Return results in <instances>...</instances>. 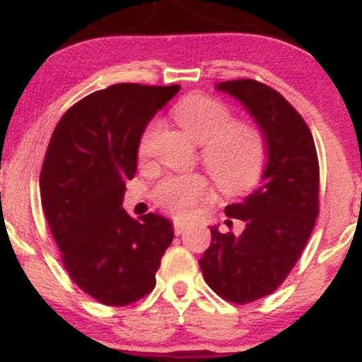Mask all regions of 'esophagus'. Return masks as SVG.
I'll use <instances>...</instances> for the list:
<instances>
[{
  "instance_id": "34e87169",
  "label": "esophagus",
  "mask_w": 362,
  "mask_h": 362,
  "mask_svg": "<svg viewBox=\"0 0 362 362\" xmlns=\"http://www.w3.org/2000/svg\"><path fill=\"white\" fill-rule=\"evenodd\" d=\"M185 224H182V223H175L173 224V233L175 235H182V233H185Z\"/></svg>"
}]
</instances>
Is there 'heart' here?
Returning a JSON list of instances; mask_svg holds the SVG:
<instances>
[{
	"label": "heart",
	"mask_w": 362,
	"mask_h": 362,
	"mask_svg": "<svg viewBox=\"0 0 362 362\" xmlns=\"http://www.w3.org/2000/svg\"><path fill=\"white\" fill-rule=\"evenodd\" d=\"M173 117L194 139L204 143L202 163L223 194L242 195L259 184L267 165V139L259 124L233 119L226 103L206 93L185 97L173 109ZM158 129L160 124L151 120L141 134V158L151 151ZM211 195L206 178L168 177L156 185L155 202L175 218L185 219Z\"/></svg>",
	"instance_id": "b5f03b06"
}]
</instances>
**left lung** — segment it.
Masks as SVG:
<instances>
[{"mask_svg": "<svg viewBox=\"0 0 362 362\" xmlns=\"http://www.w3.org/2000/svg\"><path fill=\"white\" fill-rule=\"evenodd\" d=\"M216 88L238 98L267 139L260 187L224 209L228 218L245 221L243 233L211 228L213 242L199 260L218 296L247 305L279 288L305 250L320 211L318 155L308 124L279 91L257 80L223 81Z\"/></svg>", "mask_w": 362, "mask_h": 362, "instance_id": "obj_1", "label": "left lung"}]
</instances>
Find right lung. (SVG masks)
<instances>
[{
  "instance_id": "1",
  "label": "right lung",
  "mask_w": 362,
  "mask_h": 362,
  "mask_svg": "<svg viewBox=\"0 0 362 362\" xmlns=\"http://www.w3.org/2000/svg\"><path fill=\"white\" fill-rule=\"evenodd\" d=\"M178 90L117 83L93 91L62 115L49 141L40 170L45 219L69 277L102 305H132L151 293L173 240L167 218L134 219L120 202L144 127Z\"/></svg>"
}]
</instances>
